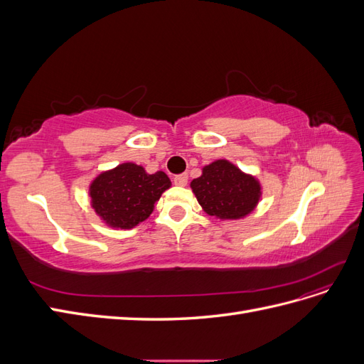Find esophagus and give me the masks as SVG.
<instances>
[{"label":"esophagus","instance_id":"obj_1","mask_svg":"<svg viewBox=\"0 0 364 364\" xmlns=\"http://www.w3.org/2000/svg\"><path fill=\"white\" fill-rule=\"evenodd\" d=\"M173 182H174L176 186H185L186 183H188V176H186V174L176 176V178L173 179Z\"/></svg>","mask_w":364,"mask_h":364}]
</instances>
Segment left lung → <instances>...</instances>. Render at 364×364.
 Returning <instances> with one entry per match:
<instances>
[{
	"instance_id": "left-lung-1",
	"label": "left lung",
	"mask_w": 364,
	"mask_h": 364,
	"mask_svg": "<svg viewBox=\"0 0 364 364\" xmlns=\"http://www.w3.org/2000/svg\"><path fill=\"white\" fill-rule=\"evenodd\" d=\"M190 186L203 211L220 222L247 217L255 211L262 196V186L255 176L240 170L228 159L205 165Z\"/></svg>"
}]
</instances>
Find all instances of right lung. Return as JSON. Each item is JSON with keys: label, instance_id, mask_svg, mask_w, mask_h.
<instances>
[{"label": "right lung", "instance_id": "add662e5", "mask_svg": "<svg viewBox=\"0 0 364 364\" xmlns=\"http://www.w3.org/2000/svg\"><path fill=\"white\" fill-rule=\"evenodd\" d=\"M171 181L164 171L149 174L135 162H123L102 171L90 183L95 214L112 229H132L150 217Z\"/></svg>", "mask_w": 364, "mask_h": 364}]
</instances>
